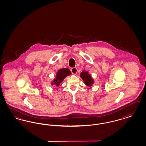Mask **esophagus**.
<instances>
[{
  "mask_svg": "<svg viewBox=\"0 0 146 146\" xmlns=\"http://www.w3.org/2000/svg\"><path fill=\"white\" fill-rule=\"evenodd\" d=\"M70 71H71V72L72 73V74H76V73H77V72H78V70H77L76 68L74 67V68H71V69H70Z\"/></svg>",
  "mask_w": 146,
  "mask_h": 146,
  "instance_id": "obj_1",
  "label": "esophagus"
}]
</instances>
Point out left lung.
<instances>
[{
  "label": "left lung",
  "instance_id": "1",
  "mask_svg": "<svg viewBox=\"0 0 146 146\" xmlns=\"http://www.w3.org/2000/svg\"><path fill=\"white\" fill-rule=\"evenodd\" d=\"M80 77L83 80L84 83L87 86L91 87L92 84L94 83V80L92 78L90 74L89 73L88 71H82L80 73Z\"/></svg>",
  "mask_w": 146,
  "mask_h": 146
}]
</instances>
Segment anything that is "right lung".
<instances>
[{
  "mask_svg": "<svg viewBox=\"0 0 146 146\" xmlns=\"http://www.w3.org/2000/svg\"><path fill=\"white\" fill-rule=\"evenodd\" d=\"M71 74V72L70 70L67 68H62L58 70L56 73L55 78L54 79L53 81L51 83L52 85H55L56 86H58L60 85V84L62 82L63 79L66 77Z\"/></svg>",
  "mask_w": 146,
  "mask_h": 146,
  "instance_id": "1",
  "label": "right lung"
}]
</instances>
